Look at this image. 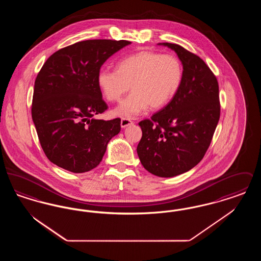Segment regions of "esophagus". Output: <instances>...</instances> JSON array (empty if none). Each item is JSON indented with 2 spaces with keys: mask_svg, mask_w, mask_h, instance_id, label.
Masks as SVG:
<instances>
[{
  "mask_svg": "<svg viewBox=\"0 0 261 261\" xmlns=\"http://www.w3.org/2000/svg\"><path fill=\"white\" fill-rule=\"evenodd\" d=\"M131 124H133V121H132L130 118H127V117H122V118H121L120 125H121L122 128H125V127H127V126H129V125Z\"/></svg>",
  "mask_w": 261,
  "mask_h": 261,
  "instance_id": "34e87169",
  "label": "esophagus"
}]
</instances>
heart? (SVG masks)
Wrapping results in <instances>:
<instances>
[{
	"label": "heart",
	"instance_id": "1",
	"mask_svg": "<svg viewBox=\"0 0 261 261\" xmlns=\"http://www.w3.org/2000/svg\"><path fill=\"white\" fill-rule=\"evenodd\" d=\"M183 64L174 55L141 50L119 61L116 69L102 68L97 83L105 99L119 101L131 94L115 110L120 116L133 117L148 108L159 110L170 102L183 81Z\"/></svg>",
	"mask_w": 261,
	"mask_h": 261
}]
</instances>
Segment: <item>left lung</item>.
<instances>
[{"mask_svg":"<svg viewBox=\"0 0 261 261\" xmlns=\"http://www.w3.org/2000/svg\"><path fill=\"white\" fill-rule=\"evenodd\" d=\"M162 45L178 55L183 81L170 102L139 122L143 135L137 152L149 173L173 177L195 167L210 148L220 117L219 86L199 56L177 44Z\"/></svg>","mask_w":261,"mask_h":261,"instance_id":"8db88e82","label":"left lung"}]
</instances>
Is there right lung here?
<instances>
[{"label": "right lung", "mask_w": 261, "mask_h": 261, "mask_svg": "<svg viewBox=\"0 0 261 261\" xmlns=\"http://www.w3.org/2000/svg\"><path fill=\"white\" fill-rule=\"evenodd\" d=\"M131 44L126 40H86L54 53L39 71L32 119L50 162L73 173L97 167L108 143L120 132V118L95 119L108 110L97 83L101 65Z\"/></svg>", "instance_id": "right-lung-1"}]
</instances>
